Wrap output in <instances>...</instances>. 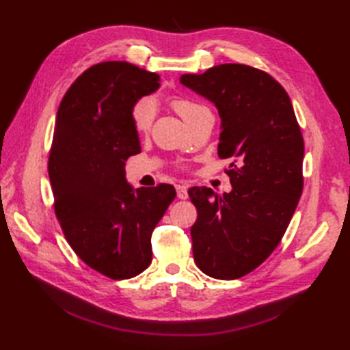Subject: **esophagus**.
Returning a JSON list of instances; mask_svg holds the SVG:
<instances>
[{"label":"esophagus","instance_id":"obj_1","mask_svg":"<svg viewBox=\"0 0 350 350\" xmlns=\"http://www.w3.org/2000/svg\"><path fill=\"white\" fill-rule=\"evenodd\" d=\"M176 191H177V197L180 200H187L188 198V187L187 185H176Z\"/></svg>","mask_w":350,"mask_h":350}]
</instances>
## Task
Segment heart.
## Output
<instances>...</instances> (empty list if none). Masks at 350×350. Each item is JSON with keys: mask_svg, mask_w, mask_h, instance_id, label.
Here are the masks:
<instances>
[{"mask_svg": "<svg viewBox=\"0 0 350 350\" xmlns=\"http://www.w3.org/2000/svg\"><path fill=\"white\" fill-rule=\"evenodd\" d=\"M170 105L187 123H189L192 118L200 113V111L206 109L203 105H200V103L187 98H180V96H173V98H170ZM153 117H154V105L152 100L143 99L132 108L133 128H135L137 132L139 133L148 132L153 122Z\"/></svg>", "mask_w": 350, "mask_h": 350, "instance_id": "obj_1", "label": "heart"}]
</instances>
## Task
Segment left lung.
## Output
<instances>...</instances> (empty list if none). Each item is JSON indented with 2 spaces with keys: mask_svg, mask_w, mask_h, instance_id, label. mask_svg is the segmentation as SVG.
<instances>
[{
  "mask_svg": "<svg viewBox=\"0 0 350 350\" xmlns=\"http://www.w3.org/2000/svg\"><path fill=\"white\" fill-rule=\"evenodd\" d=\"M180 83L215 103L221 117L218 156L232 159V191H188L197 207L191 227L200 271L236 280L254 271L284 236L304 188V138L288 94L266 72L219 64Z\"/></svg>",
  "mask_w": 350,
  "mask_h": 350,
  "instance_id": "obj_1",
  "label": "left lung"
}]
</instances>
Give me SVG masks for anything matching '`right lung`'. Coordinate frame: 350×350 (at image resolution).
Instances as JSON below:
<instances>
[{
	"label": "right lung",
	"instance_id": "right-lung-1",
	"mask_svg": "<svg viewBox=\"0 0 350 350\" xmlns=\"http://www.w3.org/2000/svg\"><path fill=\"white\" fill-rule=\"evenodd\" d=\"M159 75L126 62L92 66L58 107L48 173L66 241L113 280L152 263V233L176 197L173 185L133 189L124 163L141 152L132 108L159 88Z\"/></svg>",
	"mask_w": 350,
	"mask_h": 350
}]
</instances>
